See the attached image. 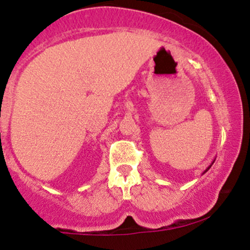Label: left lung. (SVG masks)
<instances>
[{
  "instance_id": "8db88e82",
  "label": "left lung",
  "mask_w": 250,
  "mask_h": 250,
  "mask_svg": "<svg viewBox=\"0 0 250 250\" xmlns=\"http://www.w3.org/2000/svg\"><path fill=\"white\" fill-rule=\"evenodd\" d=\"M212 164H213V163H212ZM212 164H211V165H210L209 167H208V168H207V169H205V170H204V172H203V174H204V173H207V172H208V170H209V169H210V167H211V166H212Z\"/></svg>"
}]
</instances>
